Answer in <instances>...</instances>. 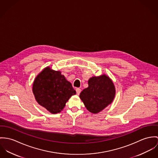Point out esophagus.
Masks as SVG:
<instances>
[{
    "label": "esophagus",
    "instance_id": "esophagus-1",
    "mask_svg": "<svg viewBox=\"0 0 158 158\" xmlns=\"http://www.w3.org/2000/svg\"><path fill=\"white\" fill-rule=\"evenodd\" d=\"M76 93H77V95H79L81 93V89L79 88H77L76 89Z\"/></svg>",
    "mask_w": 158,
    "mask_h": 158
}]
</instances>
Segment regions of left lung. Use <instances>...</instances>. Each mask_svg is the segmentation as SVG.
<instances>
[{"mask_svg":"<svg viewBox=\"0 0 158 158\" xmlns=\"http://www.w3.org/2000/svg\"><path fill=\"white\" fill-rule=\"evenodd\" d=\"M115 96V88L111 80L105 74L88 80V87L79 97L88 110L98 113L111 104Z\"/></svg>","mask_w":158,"mask_h":158,"instance_id":"1","label":"left lung"}]
</instances>
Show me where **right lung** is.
<instances>
[{"mask_svg": "<svg viewBox=\"0 0 158 158\" xmlns=\"http://www.w3.org/2000/svg\"><path fill=\"white\" fill-rule=\"evenodd\" d=\"M33 91L38 104L53 114L62 110L71 96L76 93L60 71L48 67L35 77Z\"/></svg>", "mask_w": 158, "mask_h": 158, "instance_id": "right-lung-1", "label": "right lung"}]
</instances>
